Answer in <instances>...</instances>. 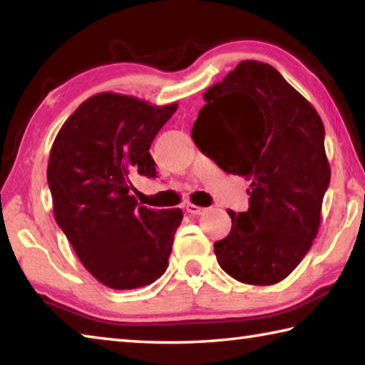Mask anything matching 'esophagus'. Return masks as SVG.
<instances>
[{
  "instance_id": "obj_1",
  "label": "esophagus",
  "mask_w": 365,
  "mask_h": 365,
  "mask_svg": "<svg viewBox=\"0 0 365 365\" xmlns=\"http://www.w3.org/2000/svg\"><path fill=\"white\" fill-rule=\"evenodd\" d=\"M185 209H187V212H188L190 215H195V217H197V215H201V214H205V211H206L205 207H200V206H196V205H191V202H188V205L185 206Z\"/></svg>"
}]
</instances>
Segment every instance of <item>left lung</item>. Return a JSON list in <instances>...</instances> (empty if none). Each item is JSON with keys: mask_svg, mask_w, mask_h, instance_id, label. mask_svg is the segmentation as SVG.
Returning a JSON list of instances; mask_svg holds the SVG:
<instances>
[{"mask_svg": "<svg viewBox=\"0 0 365 365\" xmlns=\"http://www.w3.org/2000/svg\"><path fill=\"white\" fill-rule=\"evenodd\" d=\"M191 138L227 174L250 180V209L214 243L235 280L274 285L296 269L319 232L330 183L317 110L282 73L242 61L205 93Z\"/></svg>", "mask_w": 365, "mask_h": 365, "instance_id": "1", "label": "left lung"}]
</instances>
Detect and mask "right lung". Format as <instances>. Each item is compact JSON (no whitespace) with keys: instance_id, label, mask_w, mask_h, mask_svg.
Listing matches in <instances>:
<instances>
[{"instance_id":"obj_1","label":"right lung","mask_w":365,"mask_h":365,"mask_svg":"<svg viewBox=\"0 0 365 365\" xmlns=\"http://www.w3.org/2000/svg\"><path fill=\"white\" fill-rule=\"evenodd\" d=\"M175 110V103L98 93L64 122L49 153L54 219L85 269L109 288L150 285L169 265L182 209L138 206L133 178L158 175L150 148Z\"/></svg>"}]
</instances>
